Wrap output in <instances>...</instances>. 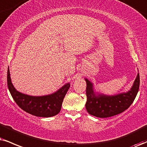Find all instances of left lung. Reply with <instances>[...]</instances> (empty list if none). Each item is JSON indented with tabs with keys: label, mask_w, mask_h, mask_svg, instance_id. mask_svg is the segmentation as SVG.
<instances>
[{
	"label": "left lung",
	"mask_w": 147,
	"mask_h": 147,
	"mask_svg": "<svg viewBox=\"0 0 147 147\" xmlns=\"http://www.w3.org/2000/svg\"><path fill=\"white\" fill-rule=\"evenodd\" d=\"M85 80L87 97L86 109L88 114L99 118L112 117L127 109L134 101L140 86V76L138 74L133 86L129 91L115 95H106L96 93L94 91L93 84L87 79Z\"/></svg>",
	"instance_id": "obj_1"
}]
</instances>
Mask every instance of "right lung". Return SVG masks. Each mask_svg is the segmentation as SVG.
<instances>
[{
    "label": "right lung",
    "instance_id": "right-lung-1",
    "mask_svg": "<svg viewBox=\"0 0 147 147\" xmlns=\"http://www.w3.org/2000/svg\"><path fill=\"white\" fill-rule=\"evenodd\" d=\"M7 85L13 99L20 108L30 115L40 117H50L61 111L63 99L70 86L69 83L65 84L51 95L30 96L20 93L14 88L11 80L10 72L7 71Z\"/></svg>",
    "mask_w": 147,
    "mask_h": 147
}]
</instances>
